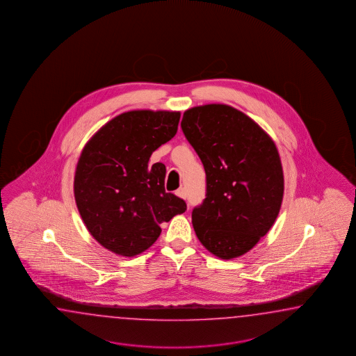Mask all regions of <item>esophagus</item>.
I'll return each instance as SVG.
<instances>
[{
	"mask_svg": "<svg viewBox=\"0 0 356 356\" xmlns=\"http://www.w3.org/2000/svg\"><path fill=\"white\" fill-rule=\"evenodd\" d=\"M176 194H177V197H182V199H186V190L184 189V188H180V189L176 191Z\"/></svg>",
	"mask_w": 356,
	"mask_h": 356,
	"instance_id": "34e87169",
	"label": "esophagus"
}]
</instances>
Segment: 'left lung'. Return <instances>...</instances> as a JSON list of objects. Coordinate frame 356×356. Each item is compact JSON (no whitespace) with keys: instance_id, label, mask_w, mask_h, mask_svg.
Segmentation results:
<instances>
[{"instance_id":"8db88e82","label":"left lung","mask_w":356,"mask_h":356,"mask_svg":"<svg viewBox=\"0 0 356 356\" xmlns=\"http://www.w3.org/2000/svg\"><path fill=\"white\" fill-rule=\"evenodd\" d=\"M181 129L206 171V199L191 213L199 241L221 259L248 253L273 226L282 203L276 144L227 104L185 111Z\"/></svg>"}]
</instances>
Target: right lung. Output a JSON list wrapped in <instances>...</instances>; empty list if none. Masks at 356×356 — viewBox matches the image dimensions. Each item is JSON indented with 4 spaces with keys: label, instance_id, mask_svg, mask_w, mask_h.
Returning a JSON list of instances; mask_svg holds the SVG:
<instances>
[{
    "label": "right lung",
    "instance_id": "add662e5",
    "mask_svg": "<svg viewBox=\"0 0 356 356\" xmlns=\"http://www.w3.org/2000/svg\"><path fill=\"white\" fill-rule=\"evenodd\" d=\"M179 121L176 111H129L103 125L83 148L75 202L90 235L112 253L145 252L161 235V223L186 211L181 197L165 190V165L148 163L174 138Z\"/></svg>",
    "mask_w": 356,
    "mask_h": 356
}]
</instances>
